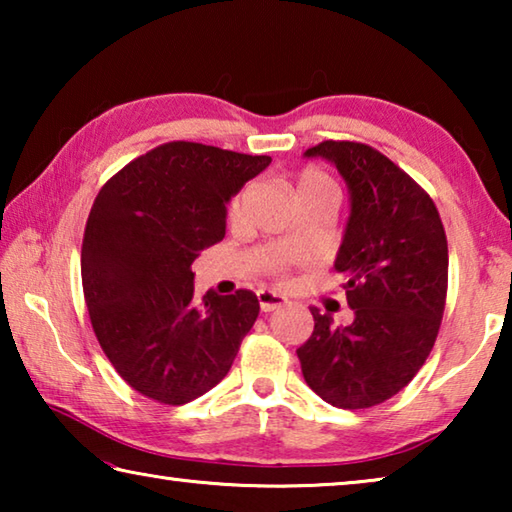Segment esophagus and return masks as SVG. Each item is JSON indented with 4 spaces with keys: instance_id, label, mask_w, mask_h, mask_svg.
Masks as SVG:
<instances>
[{
    "instance_id": "obj_1",
    "label": "esophagus",
    "mask_w": 512,
    "mask_h": 512,
    "mask_svg": "<svg viewBox=\"0 0 512 512\" xmlns=\"http://www.w3.org/2000/svg\"><path fill=\"white\" fill-rule=\"evenodd\" d=\"M257 300H259V309H262L264 314L287 307V300H284L282 296H277V293H273V291H266V289L257 291Z\"/></svg>"
}]
</instances>
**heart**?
I'll return each instance as SVG.
<instances>
[{
	"instance_id": "obj_1",
	"label": "heart",
	"mask_w": 512,
	"mask_h": 512,
	"mask_svg": "<svg viewBox=\"0 0 512 512\" xmlns=\"http://www.w3.org/2000/svg\"><path fill=\"white\" fill-rule=\"evenodd\" d=\"M323 189H329V192H336L334 180L329 178L325 171H320L316 167H307V169H302L298 173V178H296V194L298 196L300 194H307V192H323ZM246 194L248 192L244 189V192H239L235 198H232V203L228 207L230 216H239L241 207H244V201H246Z\"/></svg>"
}]
</instances>
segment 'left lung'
<instances>
[{
	"instance_id": "1",
	"label": "left lung",
	"mask_w": 512,
	"mask_h": 512,
	"mask_svg": "<svg viewBox=\"0 0 512 512\" xmlns=\"http://www.w3.org/2000/svg\"><path fill=\"white\" fill-rule=\"evenodd\" d=\"M305 155L336 164L352 212L334 268L354 320L334 327L311 307L314 332L296 350L307 386L339 409L391 400L436 343L447 300V237L431 196L368 144L325 140Z\"/></svg>"
}]
</instances>
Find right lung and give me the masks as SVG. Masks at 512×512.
I'll use <instances>...</instances> for the list:
<instances>
[{"instance_id":"obj_1","label":"right lung","mask_w":512,"mask_h":512,"mask_svg":"<svg viewBox=\"0 0 512 512\" xmlns=\"http://www.w3.org/2000/svg\"><path fill=\"white\" fill-rule=\"evenodd\" d=\"M268 155L167 142L128 162L85 223L83 296L112 368L160 404L196 400L228 375L255 325L253 291L194 298V259L225 235V203Z\"/></svg>"}]
</instances>
